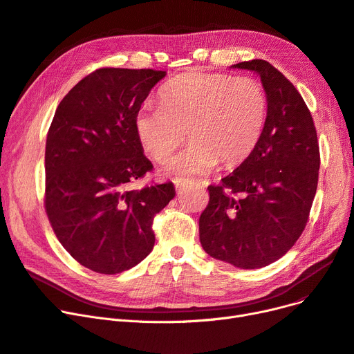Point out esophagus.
Here are the masks:
<instances>
[{"mask_svg":"<svg viewBox=\"0 0 354 354\" xmlns=\"http://www.w3.org/2000/svg\"><path fill=\"white\" fill-rule=\"evenodd\" d=\"M174 184H175V187L178 189H180V188L187 187L189 184V180L188 179H182V178H176V179H174Z\"/></svg>","mask_w":354,"mask_h":354,"instance_id":"esophagus-1","label":"esophagus"}]
</instances>
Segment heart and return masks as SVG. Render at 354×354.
<instances>
[{"label": "heart", "instance_id": "b5f03b06", "mask_svg": "<svg viewBox=\"0 0 354 354\" xmlns=\"http://www.w3.org/2000/svg\"><path fill=\"white\" fill-rule=\"evenodd\" d=\"M159 100L160 106L138 111L136 131L156 162L167 160L188 131L189 146L167 165L169 172L179 175H203L218 162L223 166L243 162L266 121L264 87L248 75L188 73L169 82Z\"/></svg>", "mask_w": 354, "mask_h": 354}]
</instances>
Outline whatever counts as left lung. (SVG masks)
<instances>
[{"instance_id": "left-lung-1", "label": "left lung", "mask_w": 354, "mask_h": 354, "mask_svg": "<svg viewBox=\"0 0 354 354\" xmlns=\"http://www.w3.org/2000/svg\"><path fill=\"white\" fill-rule=\"evenodd\" d=\"M233 67L259 74L267 118L251 154L207 188L200 241L210 257L254 270L281 258L305 230L321 157L312 115L296 87L264 59Z\"/></svg>"}]
</instances>
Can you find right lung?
Listing matches in <instances>:
<instances>
[{
    "mask_svg": "<svg viewBox=\"0 0 354 354\" xmlns=\"http://www.w3.org/2000/svg\"><path fill=\"white\" fill-rule=\"evenodd\" d=\"M166 71L99 68L59 102L45 149V212L77 263L118 274L154 245V216L175 197L172 182L129 189L151 172L136 116Z\"/></svg>",
    "mask_w": 354,
    "mask_h": 354,
    "instance_id": "obj_1",
    "label": "right lung"
}]
</instances>
